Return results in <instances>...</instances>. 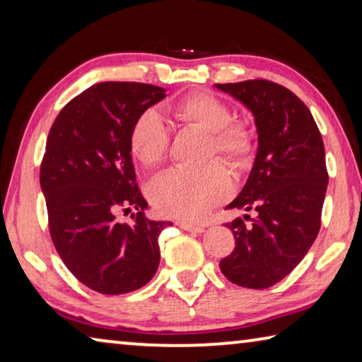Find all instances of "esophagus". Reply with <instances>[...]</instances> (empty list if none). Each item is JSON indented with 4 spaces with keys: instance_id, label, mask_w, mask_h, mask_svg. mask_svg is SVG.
<instances>
[{
    "instance_id": "34e87169",
    "label": "esophagus",
    "mask_w": 362,
    "mask_h": 362,
    "mask_svg": "<svg viewBox=\"0 0 362 362\" xmlns=\"http://www.w3.org/2000/svg\"><path fill=\"white\" fill-rule=\"evenodd\" d=\"M177 225H179L180 228L185 231H192V233H203L204 231V226H201V225H193L188 222H177Z\"/></svg>"
}]
</instances>
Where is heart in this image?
Returning a JSON list of instances; mask_svg holds the SVG:
<instances>
[{
	"mask_svg": "<svg viewBox=\"0 0 362 362\" xmlns=\"http://www.w3.org/2000/svg\"><path fill=\"white\" fill-rule=\"evenodd\" d=\"M173 112L182 124L207 134V159L218 156L238 168L250 161L254 132L246 122L231 121V108L222 99L198 90L177 102ZM169 145L170 129L163 116L153 108L140 113L129 134L134 158L146 168L156 166L166 158ZM146 192L159 214L193 222L228 199L233 185L226 169L214 161L198 169H169L156 175Z\"/></svg>",
	"mask_w": 362,
	"mask_h": 362,
	"instance_id": "1",
	"label": "heart"
}]
</instances>
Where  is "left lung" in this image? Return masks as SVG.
<instances>
[{"instance_id": "8db88e82", "label": "left lung", "mask_w": 362, "mask_h": 362, "mask_svg": "<svg viewBox=\"0 0 362 362\" xmlns=\"http://www.w3.org/2000/svg\"><path fill=\"white\" fill-rule=\"evenodd\" d=\"M216 86L252 110L259 132L254 168L226 207L257 216L250 225L241 217L226 225L236 243L220 269L233 284L267 289L302 262L320 233L329 182L322 137L308 107L284 86L268 79Z\"/></svg>"}]
</instances>
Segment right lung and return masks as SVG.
<instances>
[{"instance_id": "1", "label": "right lung", "mask_w": 362, "mask_h": 362, "mask_svg": "<svg viewBox=\"0 0 362 362\" xmlns=\"http://www.w3.org/2000/svg\"><path fill=\"white\" fill-rule=\"evenodd\" d=\"M159 86L105 81L60 110L49 131L40 182L51 240L79 283L105 296L137 291L155 276L158 238L170 222L144 216L129 134L134 121L164 97ZM136 209L132 226L115 212Z\"/></svg>"}]
</instances>
